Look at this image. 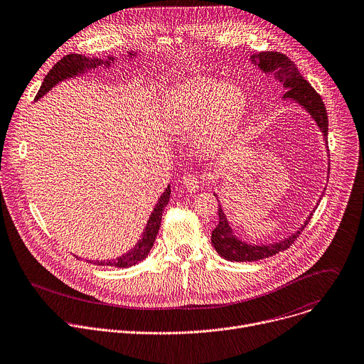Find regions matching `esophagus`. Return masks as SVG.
Instances as JSON below:
<instances>
[{"label": "esophagus", "mask_w": 364, "mask_h": 364, "mask_svg": "<svg viewBox=\"0 0 364 364\" xmlns=\"http://www.w3.org/2000/svg\"><path fill=\"white\" fill-rule=\"evenodd\" d=\"M181 183L188 191H197L200 187V181H199V178H197V176H194V174H186L183 177Z\"/></svg>", "instance_id": "obj_1"}]
</instances>
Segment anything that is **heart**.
Returning a JSON list of instances; mask_svg holds the SVG:
<instances>
[{
  "mask_svg": "<svg viewBox=\"0 0 364 364\" xmlns=\"http://www.w3.org/2000/svg\"><path fill=\"white\" fill-rule=\"evenodd\" d=\"M248 98L234 82L191 77L171 85L161 102V122L170 134L193 128L194 145L213 151L232 138L247 113Z\"/></svg>",
  "mask_w": 364,
  "mask_h": 364,
  "instance_id": "1",
  "label": "heart"
}]
</instances>
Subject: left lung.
I'll list each match as a JSON object with an SVG mask.
<instances>
[{
	"mask_svg": "<svg viewBox=\"0 0 364 364\" xmlns=\"http://www.w3.org/2000/svg\"><path fill=\"white\" fill-rule=\"evenodd\" d=\"M251 63L262 73L273 75V78L282 84L283 90L286 91L283 95V102H291L297 106H301L316 123L318 129L321 130L325 148L328 151V116L326 109L323 106V102L321 95L312 88V85L301 75L299 70L296 65L283 53L279 52H259L257 55L250 56ZM213 173V171H212ZM328 176H329V164H328ZM323 194V193H322ZM321 194V197H322ZM218 197V194L215 193ZM319 197V200H321ZM318 200V202H319ZM316 208V206H315ZM314 210L308 215L306 220L297 228L296 232L291 235L279 240L276 242L270 244H251L247 241H242L238 238L234 232L232 226H230L222 203L219 205V223L212 230V245L218 251V254L229 261H258L262 258H269L276 255L277 252L289 248L294 240L301 235L305 226L312 218Z\"/></svg>",
	"mask_w": 364,
	"mask_h": 364,
	"instance_id": "left-lung-1",
	"label": "left lung"
}]
</instances>
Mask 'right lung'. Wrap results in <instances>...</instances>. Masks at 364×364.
<instances>
[{
	"instance_id": "1",
	"label": "right lung",
	"mask_w": 364,
	"mask_h": 364,
	"mask_svg": "<svg viewBox=\"0 0 364 364\" xmlns=\"http://www.w3.org/2000/svg\"><path fill=\"white\" fill-rule=\"evenodd\" d=\"M138 52H127L126 58H136ZM117 58L109 55L107 58L102 59V58H88L84 55H78V53H70L67 56H63L59 62L55 63V67L48 73V75L45 77L41 90L36 94L35 100L38 102L39 98H42L46 92H49L56 84L70 80V78H75L78 75H84L88 71L97 70L98 67H106L109 68L112 63H116ZM170 196H171V187L170 184L167 186V188L164 190V193L159 196V199L154 208V210L151 212V216L146 222V226L144 229V232L141 235V240L134 245L130 251L122 254L117 258L113 259H102V261H94V264L97 266H109V267H119V269H126V267H132L135 264L141 262L142 259H145L154 245V241L158 235V230L161 226V219H162V212L164 208L168 205L170 202ZM88 262H92V259H87Z\"/></svg>"
}]
</instances>
